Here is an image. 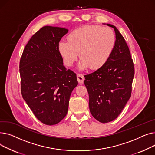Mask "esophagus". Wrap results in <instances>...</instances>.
Returning a JSON list of instances; mask_svg holds the SVG:
<instances>
[{
  "label": "esophagus",
  "instance_id": "34e87169",
  "mask_svg": "<svg viewBox=\"0 0 155 155\" xmlns=\"http://www.w3.org/2000/svg\"><path fill=\"white\" fill-rule=\"evenodd\" d=\"M77 80H78V83L79 84H83L84 80V75H82V74H79V73H78V74L77 75Z\"/></svg>",
  "mask_w": 155,
  "mask_h": 155
}]
</instances>
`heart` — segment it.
Segmentation results:
<instances>
[{
    "label": "heart",
    "mask_w": 155,
    "mask_h": 155,
    "mask_svg": "<svg viewBox=\"0 0 155 155\" xmlns=\"http://www.w3.org/2000/svg\"><path fill=\"white\" fill-rule=\"evenodd\" d=\"M68 40H61L58 51L64 63L72 66L78 56L80 70L98 68L105 63L115 45V35L108 27L84 26L71 31Z\"/></svg>",
    "instance_id": "1"
}]
</instances>
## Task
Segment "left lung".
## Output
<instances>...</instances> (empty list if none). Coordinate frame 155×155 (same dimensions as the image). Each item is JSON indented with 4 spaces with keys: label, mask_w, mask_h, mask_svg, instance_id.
<instances>
[{
    "label": "left lung",
    "mask_w": 155,
    "mask_h": 155,
    "mask_svg": "<svg viewBox=\"0 0 155 155\" xmlns=\"http://www.w3.org/2000/svg\"><path fill=\"white\" fill-rule=\"evenodd\" d=\"M115 45L107 60L95 71L85 75L92 116L102 123L116 119L131 97L134 68L129 48L116 26Z\"/></svg>",
    "instance_id": "obj_1"
}]
</instances>
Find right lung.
Instances as JSON below:
<instances>
[{
  "label": "right lung",
  "instance_id": "add662e5",
  "mask_svg": "<svg viewBox=\"0 0 155 155\" xmlns=\"http://www.w3.org/2000/svg\"><path fill=\"white\" fill-rule=\"evenodd\" d=\"M68 29L46 26L31 37L21 56V93L36 118L45 124H58L67 115L77 75L63 66L58 43Z\"/></svg>",
  "mask_w": 155,
  "mask_h": 155
}]
</instances>
